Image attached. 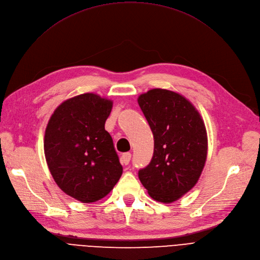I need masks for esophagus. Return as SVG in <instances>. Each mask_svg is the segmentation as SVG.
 Returning <instances> with one entry per match:
<instances>
[{"mask_svg":"<svg viewBox=\"0 0 260 260\" xmlns=\"http://www.w3.org/2000/svg\"><path fill=\"white\" fill-rule=\"evenodd\" d=\"M130 159H131V153L130 152L122 153V155H121V163L123 165H128L130 163Z\"/></svg>","mask_w":260,"mask_h":260,"instance_id":"1","label":"esophagus"}]
</instances>
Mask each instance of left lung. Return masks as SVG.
<instances>
[{
    "label": "left lung",
    "instance_id": "obj_1",
    "mask_svg": "<svg viewBox=\"0 0 260 260\" xmlns=\"http://www.w3.org/2000/svg\"><path fill=\"white\" fill-rule=\"evenodd\" d=\"M139 105L154 139L153 155L139 178L152 199L171 203L199 180L207 155V135L197 109L182 95L153 89Z\"/></svg>",
    "mask_w": 260,
    "mask_h": 260
}]
</instances>
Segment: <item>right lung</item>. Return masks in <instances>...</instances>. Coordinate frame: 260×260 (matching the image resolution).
Returning <instances> with one entry per match:
<instances>
[{
	"label": "right lung",
	"mask_w": 260,
	"mask_h": 260,
	"mask_svg": "<svg viewBox=\"0 0 260 260\" xmlns=\"http://www.w3.org/2000/svg\"><path fill=\"white\" fill-rule=\"evenodd\" d=\"M112 102L93 93L61 104L49 118L44 153L60 189L83 203L106 197L118 182L122 167L105 130Z\"/></svg>",
	"instance_id": "add662e5"
}]
</instances>
